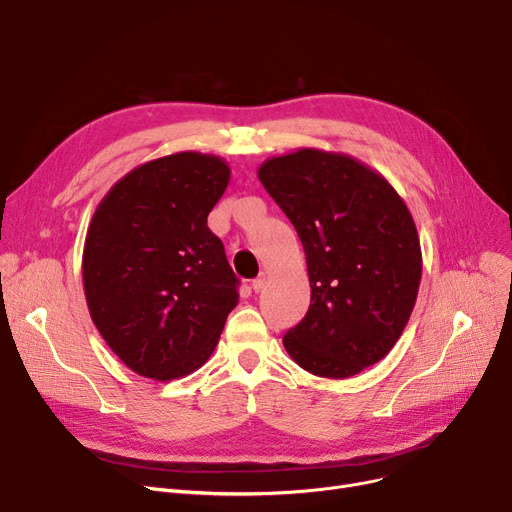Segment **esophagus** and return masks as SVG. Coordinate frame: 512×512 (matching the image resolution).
Masks as SVG:
<instances>
[{"label":"esophagus","mask_w":512,"mask_h":512,"mask_svg":"<svg viewBox=\"0 0 512 512\" xmlns=\"http://www.w3.org/2000/svg\"><path fill=\"white\" fill-rule=\"evenodd\" d=\"M251 286H253V290H255V292H261V290L265 288V274H261L259 278H255Z\"/></svg>","instance_id":"1"}]
</instances>
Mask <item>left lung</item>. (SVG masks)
<instances>
[{
	"label": "left lung",
	"instance_id": "obj_1",
	"mask_svg": "<svg viewBox=\"0 0 512 512\" xmlns=\"http://www.w3.org/2000/svg\"><path fill=\"white\" fill-rule=\"evenodd\" d=\"M257 176L307 257L311 305L282 338L286 353L319 378H351L390 353L415 307L413 215L382 174L344 153L299 149Z\"/></svg>",
	"mask_w": 512,
	"mask_h": 512
}]
</instances>
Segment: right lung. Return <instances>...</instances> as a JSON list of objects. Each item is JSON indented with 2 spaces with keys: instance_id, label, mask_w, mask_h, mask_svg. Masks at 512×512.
Masks as SVG:
<instances>
[{
  "instance_id": "1",
  "label": "right lung",
  "mask_w": 512,
  "mask_h": 512,
  "mask_svg": "<svg viewBox=\"0 0 512 512\" xmlns=\"http://www.w3.org/2000/svg\"><path fill=\"white\" fill-rule=\"evenodd\" d=\"M230 168L182 151L134 168L91 220L83 284L93 324L134 373L174 380L199 369L238 303V278L207 228Z\"/></svg>"
}]
</instances>
